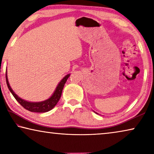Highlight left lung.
I'll list each match as a JSON object with an SVG mask.
<instances>
[{
  "label": "left lung",
  "mask_w": 154,
  "mask_h": 154,
  "mask_svg": "<svg viewBox=\"0 0 154 154\" xmlns=\"http://www.w3.org/2000/svg\"><path fill=\"white\" fill-rule=\"evenodd\" d=\"M94 112H95V111H94ZM95 113H97H97H96V112H95Z\"/></svg>",
  "instance_id": "1"
}]
</instances>
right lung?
Instances as JSON below:
<instances>
[{"instance_id": "1", "label": "right lung", "mask_w": 154, "mask_h": 154, "mask_svg": "<svg viewBox=\"0 0 154 154\" xmlns=\"http://www.w3.org/2000/svg\"><path fill=\"white\" fill-rule=\"evenodd\" d=\"M70 74L66 75L61 80V82H59L57 85L56 89H55L54 92L52 94V96L48 98L46 100L42 101V102H28L25 100H23L21 98L18 97V96L11 89V86H10L8 82V75H7L6 72V82L7 84H8V87L9 90L12 94L16 100H17V102L21 105V106L25 108V109L28 110V111L31 112H36V113H45V112H48L52 110L53 108L56 106V104L58 103L59 99H60L61 93H62V91L64 85H65L66 81L68 79V77H70Z\"/></svg>"}]
</instances>
